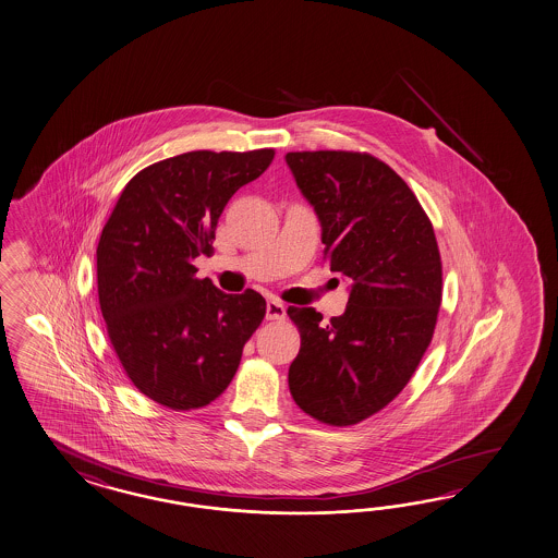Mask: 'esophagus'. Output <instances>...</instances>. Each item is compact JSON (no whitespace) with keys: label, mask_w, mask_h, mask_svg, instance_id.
Here are the masks:
<instances>
[{"label":"esophagus","mask_w":558,"mask_h":558,"mask_svg":"<svg viewBox=\"0 0 558 558\" xmlns=\"http://www.w3.org/2000/svg\"><path fill=\"white\" fill-rule=\"evenodd\" d=\"M266 318H268V320H284V304L278 302V300H268V304H266Z\"/></svg>","instance_id":"esophagus-1"}]
</instances>
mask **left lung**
Here are the masks:
<instances>
[{
	"label": "left lung",
	"mask_w": 558,
	"mask_h": 558,
	"mask_svg": "<svg viewBox=\"0 0 558 558\" xmlns=\"http://www.w3.org/2000/svg\"><path fill=\"white\" fill-rule=\"evenodd\" d=\"M323 226L325 259L353 286L342 316L288 306L300 351L292 399L316 422L349 427L405 389L434 339L444 270L432 219L408 183L371 153L286 155Z\"/></svg>",
	"instance_id": "obj_1"
}]
</instances>
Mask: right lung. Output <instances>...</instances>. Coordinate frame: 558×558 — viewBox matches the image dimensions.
I'll return each mask as SVG.
<instances>
[{
    "instance_id": "1",
    "label": "right lung",
    "mask_w": 558,
    "mask_h": 558,
    "mask_svg": "<svg viewBox=\"0 0 558 558\" xmlns=\"http://www.w3.org/2000/svg\"><path fill=\"white\" fill-rule=\"evenodd\" d=\"M274 155L191 150L149 165L124 185L102 228L96 278L110 344L136 389L163 408L218 399L266 316L256 290L223 294L195 276L193 259L214 254L223 207Z\"/></svg>"
}]
</instances>
